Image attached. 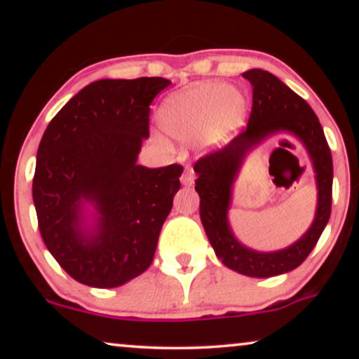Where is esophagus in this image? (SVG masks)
<instances>
[{"label":"esophagus","mask_w":359,"mask_h":359,"mask_svg":"<svg viewBox=\"0 0 359 359\" xmlns=\"http://www.w3.org/2000/svg\"><path fill=\"white\" fill-rule=\"evenodd\" d=\"M193 184H194V171L193 169H187L184 175H182V185L193 187Z\"/></svg>","instance_id":"esophagus-1"}]
</instances>
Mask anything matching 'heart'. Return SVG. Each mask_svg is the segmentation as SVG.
<instances>
[{
    "instance_id": "b5f03b06",
    "label": "heart",
    "mask_w": 359,
    "mask_h": 359,
    "mask_svg": "<svg viewBox=\"0 0 359 359\" xmlns=\"http://www.w3.org/2000/svg\"><path fill=\"white\" fill-rule=\"evenodd\" d=\"M247 101L239 90L210 82L168 98L160 107L161 128L179 141L199 139L205 149L220 147L245 121Z\"/></svg>"
}]
</instances>
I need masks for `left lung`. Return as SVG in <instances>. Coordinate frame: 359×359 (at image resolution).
Listing matches in <instances>:
<instances>
[{
	"instance_id": "obj_1",
	"label": "left lung",
	"mask_w": 359,
	"mask_h": 359,
	"mask_svg": "<svg viewBox=\"0 0 359 359\" xmlns=\"http://www.w3.org/2000/svg\"><path fill=\"white\" fill-rule=\"evenodd\" d=\"M242 77L252 83L253 106L247 130L226 147L205 155L194 165L199 215L217 258L242 276L266 278L296 269L317 245L331 215L332 156L323 128L312 107L280 79L263 69H248ZM276 134L296 137L311 158L318 184V209L309 229L293 245L274 252H259L241 244L229 224L233 182L245 158Z\"/></svg>"
}]
</instances>
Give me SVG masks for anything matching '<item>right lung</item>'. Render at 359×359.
Here are the masks:
<instances>
[{"label": "right lung", "mask_w": 359, "mask_h": 359, "mask_svg": "<svg viewBox=\"0 0 359 359\" xmlns=\"http://www.w3.org/2000/svg\"><path fill=\"white\" fill-rule=\"evenodd\" d=\"M163 77L101 79L48 123L36 155L33 203L47 250L83 285L115 288L154 261L184 168L137 165Z\"/></svg>", "instance_id": "1"}]
</instances>
